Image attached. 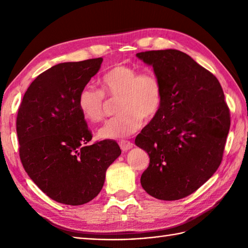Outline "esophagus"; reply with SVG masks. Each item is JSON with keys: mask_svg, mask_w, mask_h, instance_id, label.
<instances>
[{"mask_svg": "<svg viewBox=\"0 0 248 248\" xmlns=\"http://www.w3.org/2000/svg\"><path fill=\"white\" fill-rule=\"evenodd\" d=\"M120 148L123 151H128L129 149H131L133 147V143L132 141H129V140H123L119 143Z\"/></svg>", "mask_w": 248, "mask_h": 248, "instance_id": "34e87169", "label": "esophagus"}]
</instances>
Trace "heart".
<instances>
[{"mask_svg": "<svg viewBox=\"0 0 248 248\" xmlns=\"http://www.w3.org/2000/svg\"><path fill=\"white\" fill-rule=\"evenodd\" d=\"M101 92L86 86L78 96V108L92 123L103 117L104 97L118 98L116 117L99 128L101 140H118L133 134L146 121L154 120L164 102V88L159 76L152 71L140 72L133 66L117 64L103 73L99 81Z\"/></svg>", "mask_w": 248, "mask_h": 248, "instance_id": "obj_1", "label": "heart"}]
</instances>
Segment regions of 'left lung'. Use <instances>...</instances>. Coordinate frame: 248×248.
Returning a JSON list of instances; mask_svg holds the SVG:
<instances>
[{
	"instance_id": "obj_1",
	"label": "left lung",
	"mask_w": 248,
	"mask_h": 248,
	"mask_svg": "<svg viewBox=\"0 0 248 248\" xmlns=\"http://www.w3.org/2000/svg\"><path fill=\"white\" fill-rule=\"evenodd\" d=\"M164 88L159 115L136 136L149 155L140 184L152 197L178 200L207 182L223 160L230 112L217 77L178 50L136 54Z\"/></svg>"
}]
</instances>
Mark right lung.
<instances>
[{"mask_svg":"<svg viewBox=\"0 0 248 248\" xmlns=\"http://www.w3.org/2000/svg\"><path fill=\"white\" fill-rule=\"evenodd\" d=\"M103 59L62 62L37 77L17 116L19 155L25 171L46 196L80 205L102 189L108 167L120 155L114 140L93 145L78 96Z\"/></svg>","mask_w":248,"mask_h":248,"instance_id":"add662e5","label":"right lung"}]
</instances>
